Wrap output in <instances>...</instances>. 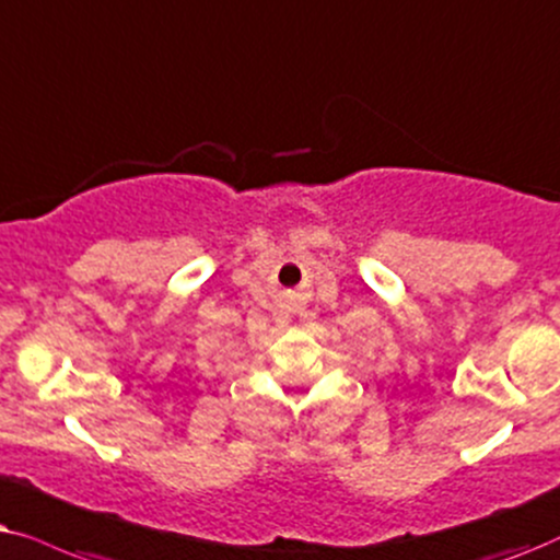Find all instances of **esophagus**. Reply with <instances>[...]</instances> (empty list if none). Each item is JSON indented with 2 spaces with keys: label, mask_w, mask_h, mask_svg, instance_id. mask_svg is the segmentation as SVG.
Segmentation results:
<instances>
[{
  "label": "esophagus",
  "mask_w": 560,
  "mask_h": 560,
  "mask_svg": "<svg viewBox=\"0 0 560 560\" xmlns=\"http://www.w3.org/2000/svg\"><path fill=\"white\" fill-rule=\"evenodd\" d=\"M281 310L289 312V315L302 312V296L296 292H284V296H281Z\"/></svg>",
  "instance_id": "esophagus-1"
}]
</instances>
